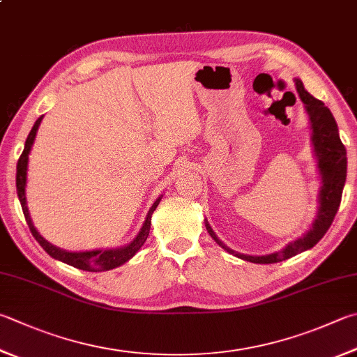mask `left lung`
I'll list each match as a JSON object with an SVG mask.
<instances>
[{
	"mask_svg": "<svg viewBox=\"0 0 357 357\" xmlns=\"http://www.w3.org/2000/svg\"><path fill=\"white\" fill-rule=\"evenodd\" d=\"M296 90L300 93L301 101L306 105V111L309 114L310 123H312V144L315 148V154L319 158V168L321 173V190H320V209L317 220L306 236H303L298 241L289 243L282 251H276L273 255L267 256H246L229 250L228 246L218 241L213 234L211 226L206 223V228L209 231L211 237L222 248H225L231 255L243 259V261L255 264H275L286 261L289 257L296 256L298 252H303L312 248L321 241V237L326 234L329 226L334 222V217L339 211L343 185L347 179V148L342 144L339 137V129L331 111L325 106V102L314 98L312 95L304 90L303 82L295 79Z\"/></svg>",
	"mask_w": 357,
	"mask_h": 357,
	"instance_id": "obj_1",
	"label": "left lung"
}]
</instances>
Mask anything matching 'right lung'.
Masks as SVG:
<instances>
[{
	"instance_id": "right-lung-1",
	"label": "right lung",
	"mask_w": 357,
	"mask_h": 357,
	"mask_svg": "<svg viewBox=\"0 0 357 357\" xmlns=\"http://www.w3.org/2000/svg\"><path fill=\"white\" fill-rule=\"evenodd\" d=\"M42 119H43V116L37 119L36 125L32 126L28 139H26L24 150H23L22 156H20V159H18V164H17V193H18V199H20V203H22V209H23V213H24L26 223H28L29 229H31V234L34 236L36 241L40 243L42 248L47 251L51 257H54V259H57V261H61L63 264H68L75 268L86 270V271H105V270H112L115 267H120L121 264H125L126 261H129V259H131L135 255V252H137L142 248V245L145 243L148 234H150L151 215H153V212L156 211V207H158L159 201H160V197L156 201H154V204L151 206L150 212H148L146 220H145L144 226H142L139 236L135 237L134 241L129 243L128 246H123V248L105 250V251L96 250V251H86V252H70V251H66V250L56 248V246L48 243L36 231L34 225H32L29 212H28V206H26V197H24L26 168H28V154L31 151L32 144H34L37 129H38V125H40Z\"/></svg>"
}]
</instances>
